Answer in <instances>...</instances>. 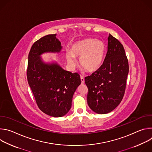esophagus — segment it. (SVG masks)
I'll return each mask as SVG.
<instances>
[{"mask_svg": "<svg viewBox=\"0 0 152 152\" xmlns=\"http://www.w3.org/2000/svg\"><path fill=\"white\" fill-rule=\"evenodd\" d=\"M80 80H81V83H85V79L83 76H80Z\"/></svg>", "mask_w": 152, "mask_h": 152, "instance_id": "esophagus-1", "label": "esophagus"}]
</instances>
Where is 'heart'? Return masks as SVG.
Wrapping results in <instances>:
<instances>
[{
    "instance_id": "heart-1",
    "label": "heart",
    "mask_w": 152,
    "mask_h": 152,
    "mask_svg": "<svg viewBox=\"0 0 152 152\" xmlns=\"http://www.w3.org/2000/svg\"><path fill=\"white\" fill-rule=\"evenodd\" d=\"M105 53V45L103 41L87 38L75 42L70 53L66 58L71 65L75 64V58H80L81 67L86 72L93 73L97 70L102 64Z\"/></svg>"
}]
</instances>
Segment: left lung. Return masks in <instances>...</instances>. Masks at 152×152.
<instances>
[{
  "mask_svg": "<svg viewBox=\"0 0 152 152\" xmlns=\"http://www.w3.org/2000/svg\"><path fill=\"white\" fill-rule=\"evenodd\" d=\"M128 73V59L123 46L110 34L103 64L85 78L88 89V104L94 112L99 114L109 113L120 104L125 93Z\"/></svg>",
  "mask_w": 152,
  "mask_h": 152,
  "instance_id": "obj_1",
  "label": "left lung"
}]
</instances>
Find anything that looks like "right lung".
Masks as SVG:
<instances>
[{"instance_id":"add662e5","label":"right lung","mask_w":152,"mask_h":152,"mask_svg":"<svg viewBox=\"0 0 152 152\" xmlns=\"http://www.w3.org/2000/svg\"><path fill=\"white\" fill-rule=\"evenodd\" d=\"M62 47L56 34L36 41L28 56L27 79L39 110L54 117L66 115L70 110L72 98L80 84V76L63 70L56 64H46L39 57L42 53L59 52Z\"/></svg>"}]
</instances>
